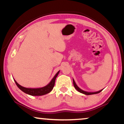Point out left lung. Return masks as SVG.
Returning <instances> with one entry per match:
<instances>
[{
    "mask_svg": "<svg viewBox=\"0 0 124 124\" xmlns=\"http://www.w3.org/2000/svg\"><path fill=\"white\" fill-rule=\"evenodd\" d=\"M73 85H74V87L75 88V89H76V90H77V91H78L79 92H80V93H84V94H85V95H93V94L98 93H100V92H101L102 91V90H100V91H99L95 92H88L84 91H83V90H82L81 89H80V88L76 84H75L74 80H73Z\"/></svg>",
    "mask_w": 124,
    "mask_h": 124,
    "instance_id": "obj_1",
    "label": "left lung"
}]
</instances>
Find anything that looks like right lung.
<instances>
[{
	"label": "right lung",
	"instance_id": "1",
	"mask_svg": "<svg viewBox=\"0 0 124 124\" xmlns=\"http://www.w3.org/2000/svg\"><path fill=\"white\" fill-rule=\"evenodd\" d=\"M59 72L60 71H58V72L56 73V74L54 75V78L52 79V80L50 81V83L47 85L43 87L38 88V89H29V88L24 87L18 84L16 82L15 80H14L18 87L21 90H22L23 92H24V93L32 96H42L49 93L50 92H51L52 91V90L53 89V88L54 87V83H55L56 78V77H57Z\"/></svg>",
	"mask_w": 124,
	"mask_h": 124
}]
</instances>
